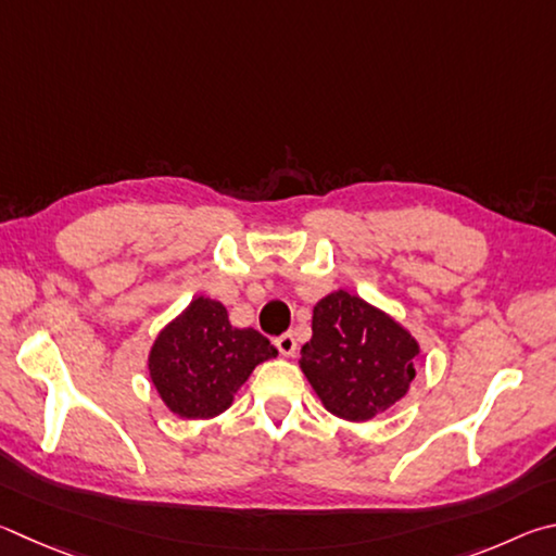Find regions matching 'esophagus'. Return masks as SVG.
<instances>
[{
  "label": "esophagus",
  "instance_id": "esophagus-1",
  "mask_svg": "<svg viewBox=\"0 0 556 556\" xmlns=\"http://www.w3.org/2000/svg\"><path fill=\"white\" fill-rule=\"evenodd\" d=\"M276 349H278V352L283 354V356H293L295 349H298V342H295L293 332H286V334L276 337Z\"/></svg>",
  "mask_w": 556,
  "mask_h": 556
}]
</instances>
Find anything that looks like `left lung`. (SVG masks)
Returning <instances> with one entry per match:
<instances>
[{"mask_svg": "<svg viewBox=\"0 0 556 556\" xmlns=\"http://www.w3.org/2000/svg\"><path fill=\"white\" fill-rule=\"evenodd\" d=\"M417 352L420 346L395 319L337 290L315 305L313 339L300 352V368L329 413L364 422L407 393Z\"/></svg>", "mask_w": 556, "mask_h": 556, "instance_id": "left-lung-1", "label": "left lung"}]
</instances>
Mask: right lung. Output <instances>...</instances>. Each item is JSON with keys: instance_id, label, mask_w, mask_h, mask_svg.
<instances>
[{"instance_id": "right-lung-1", "label": "right lung", "mask_w": 556, "mask_h": 556, "mask_svg": "<svg viewBox=\"0 0 556 556\" xmlns=\"http://www.w3.org/2000/svg\"><path fill=\"white\" fill-rule=\"evenodd\" d=\"M276 354L256 329L231 327L217 300L198 298L155 339L149 371L175 415L202 420L227 410L253 368Z\"/></svg>"}]
</instances>
